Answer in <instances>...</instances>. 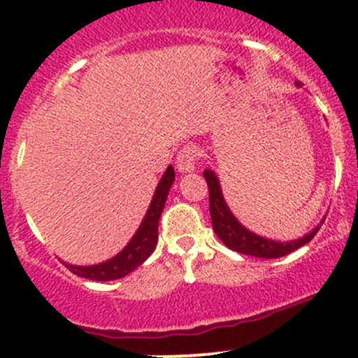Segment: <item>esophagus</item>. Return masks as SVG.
Masks as SVG:
<instances>
[{
	"instance_id": "esophagus-1",
	"label": "esophagus",
	"mask_w": 358,
	"mask_h": 358,
	"mask_svg": "<svg viewBox=\"0 0 358 358\" xmlns=\"http://www.w3.org/2000/svg\"><path fill=\"white\" fill-rule=\"evenodd\" d=\"M195 162H196V153L192 146H185L176 156V170L180 173H190L195 170Z\"/></svg>"
}]
</instances>
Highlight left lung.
I'll return each instance as SVG.
<instances>
[{"label": "left lung", "mask_w": 358, "mask_h": 358, "mask_svg": "<svg viewBox=\"0 0 358 358\" xmlns=\"http://www.w3.org/2000/svg\"><path fill=\"white\" fill-rule=\"evenodd\" d=\"M298 87H301V84L296 82ZM203 176L207 180L208 185V200H210V217H212V227L215 231L219 239L227 245L229 249L236 250V252L248 254V256L254 257H262V259H276L282 257L286 254L293 252L310 242L318 232L320 225H316L311 232L305 234L303 237L294 241H273L268 237H261L257 234L250 232L249 229H245L239 220L236 219V215L231 212L229 205L225 203L224 195H222L220 182L217 178L215 171L212 170H203Z\"/></svg>", "instance_id": "obj_1"}]
</instances>
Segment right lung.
I'll use <instances>...</instances> for the list:
<instances>
[{"label": "right lung", "instance_id": "add662e5", "mask_svg": "<svg viewBox=\"0 0 358 358\" xmlns=\"http://www.w3.org/2000/svg\"><path fill=\"white\" fill-rule=\"evenodd\" d=\"M175 182V170L173 166H168L156 187L153 200L148 207L145 219L138 227L136 234L131 237V241L124 245L121 252L108 259V261L99 262L94 266H73L69 262H64L65 268L77 276L85 279H94V281H114V279L124 278L129 273H133L138 266L150 257L158 242V222L162 217L163 207H165L168 192Z\"/></svg>", "mask_w": 358, "mask_h": 358}]
</instances>
